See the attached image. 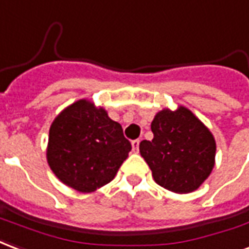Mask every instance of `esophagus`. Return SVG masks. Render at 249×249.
<instances>
[{
	"label": "esophagus",
	"mask_w": 249,
	"mask_h": 249,
	"mask_svg": "<svg viewBox=\"0 0 249 249\" xmlns=\"http://www.w3.org/2000/svg\"><path fill=\"white\" fill-rule=\"evenodd\" d=\"M132 144V151L134 152H138V150H139V139H134L131 142Z\"/></svg>",
	"instance_id": "1"
}]
</instances>
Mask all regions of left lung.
I'll list each match as a JSON object with an SVG mask.
<instances>
[{
  "label": "left lung",
  "mask_w": 249,
  "mask_h": 249,
  "mask_svg": "<svg viewBox=\"0 0 249 249\" xmlns=\"http://www.w3.org/2000/svg\"><path fill=\"white\" fill-rule=\"evenodd\" d=\"M152 141H142L141 155L159 186L177 194L195 191L211 174L216 144L210 130L186 107L158 112Z\"/></svg>",
  "instance_id": "1"
}]
</instances>
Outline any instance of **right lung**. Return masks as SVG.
Listing matches in <instances>:
<instances>
[{"instance_id":"obj_1","label":"right lung","mask_w":249,"mask_h":249,"mask_svg":"<svg viewBox=\"0 0 249 249\" xmlns=\"http://www.w3.org/2000/svg\"><path fill=\"white\" fill-rule=\"evenodd\" d=\"M130 151L122 126L85 99L63 110L49 132V166L61 182L81 192L111 182Z\"/></svg>"}]
</instances>
